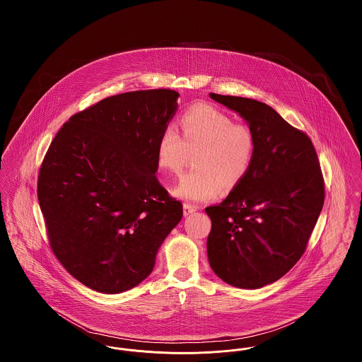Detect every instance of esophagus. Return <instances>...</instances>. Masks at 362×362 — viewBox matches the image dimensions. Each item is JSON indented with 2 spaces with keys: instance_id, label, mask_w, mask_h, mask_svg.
<instances>
[{
  "instance_id": "34e87169",
  "label": "esophagus",
  "mask_w": 362,
  "mask_h": 362,
  "mask_svg": "<svg viewBox=\"0 0 362 362\" xmlns=\"http://www.w3.org/2000/svg\"><path fill=\"white\" fill-rule=\"evenodd\" d=\"M195 210H197V207L192 206V205H189V204H185V205H183V214H185V216L192 214Z\"/></svg>"
}]
</instances>
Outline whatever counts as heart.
I'll return each instance as SVG.
<instances>
[{
  "mask_svg": "<svg viewBox=\"0 0 362 362\" xmlns=\"http://www.w3.org/2000/svg\"><path fill=\"white\" fill-rule=\"evenodd\" d=\"M182 136L167 126L157 142V164L161 170L179 173L189 152H197V171L180 177L173 189L177 198L189 202H207L220 195L221 187L235 189L248 173L255 138L244 124L209 104L189 107L180 119Z\"/></svg>",
  "mask_w": 362,
  "mask_h": 362,
  "instance_id": "1",
  "label": "heart"
}]
</instances>
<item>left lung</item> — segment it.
I'll list each match as a JSON object with an SVG mask.
<instances>
[{
    "mask_svg": "<svg viewBox=\"0 0 362 362\" xmlns=\"http://www.w3.org/2000/svg\"><path fill=\"white\" fill-rule=\"evenodd\" d=\"M238 112L255 138L250 170L211 220L207 258L224 282L259 289L285 276L305 251L325 204V180L310 137L254 99L210 93Z\"/></svg>",
    "mask_w": 362,
    "mask_h": 362,
    "instance_id": "8db88e82",
    "label": "left lung"
}]
</instances>
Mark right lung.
I'll use <instances>...</instances> for the list:
<instances>
[{
  "mask_svg": "<svg viewBox=\"0 0 362 362\" xmlns=\"http://www.w3.org/2000/svg\"><path fill=\"white\" fill-rule=\"evenodd\" d=\"M177 98L149 89L103 99L73 115L45 156L37 199L52 252L96 292L141 284L182 220V204L155 175L157 142Z\"/></svg>",
  "mask_w": 362,
  "mask_h": 362,
  "instance_id": "add662e5",
  "label": "right lung"
}]
</instances>
